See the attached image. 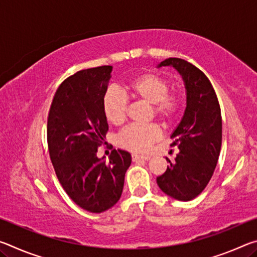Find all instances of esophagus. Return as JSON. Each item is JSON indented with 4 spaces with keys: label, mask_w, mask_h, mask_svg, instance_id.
<instances>
[{
    "label": "esophagus",
    "mask_w": 257,
    "mask_h": 257,
    "mask_svg": "<svg viewBox=\"0 0 257 257\" xmlns=\"http://www.w3.org/2000/svg\"><path fill=\"white\" fill-rule=\"evenodd\" d=\"M132 158H133L134 162H137V161H142V160H145V161L151 160V156H149V155H141V154H136V153H134L132 155Z\"/></svg>",
    "instance_id": "obj_1"
}]
</instances>
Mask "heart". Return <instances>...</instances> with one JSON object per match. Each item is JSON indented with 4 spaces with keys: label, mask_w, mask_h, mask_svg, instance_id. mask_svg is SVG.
I'll return each mask as SVG.
<instances>
[{
    "label": "heart",
    "mask_w": 257,
    "mask_h": 257,
    "mask_svg": "<svg viewBox=\"0 0 257 257\" xmlns=\"http://www.w3.org/2000/svg\"><path fill=\"white\" fill-rule=\"evenodd\" d=\"M169 82L158 73L147 72L133 78L125 85L130 96L151 105L152 114L167 124L175 119L180 106L179 96L169 92ZM103 110L113 124H121L127 118L128 96L119 89H108L103 98ZM161 137L155 124H132L119 135L121 147L134 152H145Z\"/></svg>",
    "instance_id": "obj_1"
}]
</instances>
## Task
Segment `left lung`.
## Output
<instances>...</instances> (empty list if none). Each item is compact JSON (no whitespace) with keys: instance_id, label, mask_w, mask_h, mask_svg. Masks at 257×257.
<instances>
[{"instance_id":"1","label":"left lung","mask_w":257,"mask_h":257,"mask_svg":"<svg viewBox=\"0 0 257 257\" xmlns=\"http://www.w3.org/2000/svg\"><path fill=\"white\" fill-rule=\"evenodd\" d=\"M172 67L180 73L186 88V108L173 130L171 146L179 153L156 178L164 194L178 201L197 197L211 180L219 160L222 143V119L216 94L204 72L187 61L169 58L158 64Z\"/></svg>"}]
</instances>
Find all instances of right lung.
<instances>
[{"label": "right lung", "instance_id": "right-lung-1", "mask_svg": "<svg viewBox=\"0 0 257 257\" xmlns=\"http://www.w3.org/2000/svg\"><path fill=\"white\" fill-rule=\"evenodd\" d=\"M111 66L80 70L56 90L47 119V145L56 177L77 205L92 213L111 208L122 194L132 155L113 150L97 158L108 130L103 98Z\"/></svg>", "mask_w": 257, "mask_h": 257}]
</instances>
